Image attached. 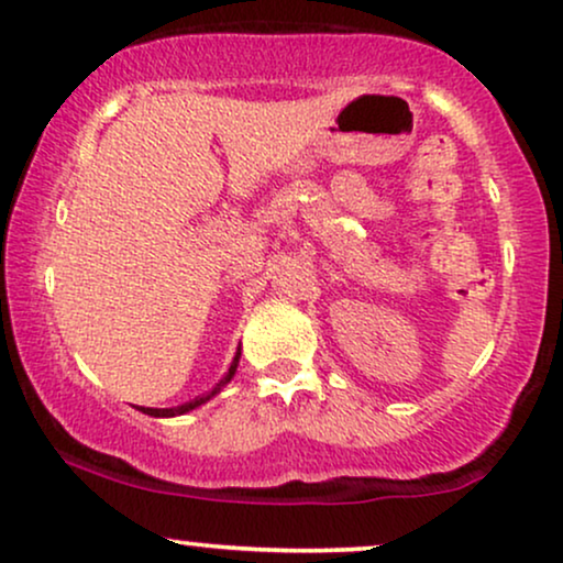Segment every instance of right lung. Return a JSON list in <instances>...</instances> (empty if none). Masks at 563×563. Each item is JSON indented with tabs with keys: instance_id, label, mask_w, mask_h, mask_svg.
Returning a JSON list of instances; mask_svg holds the SVG:
<instances>
[{
	"instance_id": "obj_1",
	"label": "right lung",
	"mask_w": 563,
	"mask_h": 563,
	"mask_svg": "<svg viewBox=\"0 0 563 563\" xmlns=\"http://www.w3.org/2000/svg\"><path fill=\"white\" fill-rule=\"evenodd\" d=\"M239 358H241V349L235 351V356H233V364H230V369L225 372V377H222L220 383L214 385L212 390L209 393H205V396H199V398H194V401H188V404H180V406H173V409H148V406H141L139 411H144V415H148V417H178V415H188V411H194V409H199L201 404H207L209 398H214L217 393H220L222 388H225V385L233 380V375H235V369H239Z\"/></svg>"
}]
</instances>
